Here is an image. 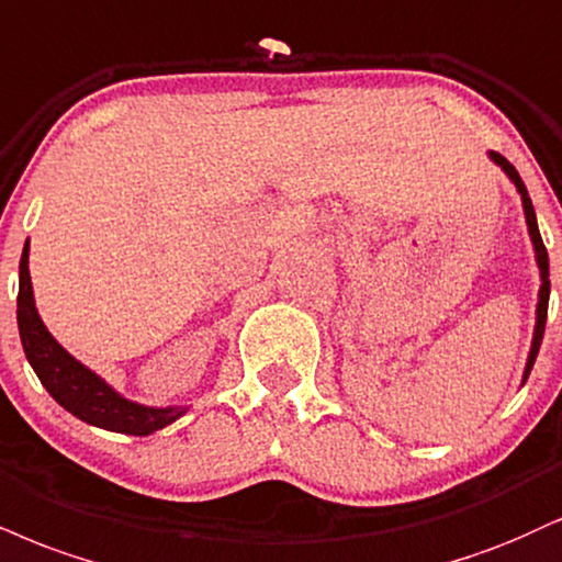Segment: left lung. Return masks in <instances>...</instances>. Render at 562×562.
I'll return each instance as SVG.
<instances>
[{
	"mask_svg": "<svg viewBox=\"0 0 562 562\" xmlns=\"http://www.w3.org/2000/svg\"><path fill=\"white\" fill-rule=\"evenodd\" d=\"M490 159L495 161V165L508 175L513 186H516V191L520 195V204H524V216H526V227H529V238H531V246H533V259H537V267H539V280H542V285H539V301H537V322H533V337H531V350H529V358H526V369H524V382L529 380L531 374V367L533 361H537V353H539V346H542V337H544V324H547V303H550V259H547V248L542 243V235H539V225H537V214H533V204L529 199V191H526L524 180H520V175L516 172V167L510 165L508 159L503 157V154L497 151H490ZM520 382V384H524Z\"/></svg>",
	"mask_w": 562,
	"mask_h": 562,
	"instance_id": "left-lung-1",
	"label": "left lung"
}]
</instances>
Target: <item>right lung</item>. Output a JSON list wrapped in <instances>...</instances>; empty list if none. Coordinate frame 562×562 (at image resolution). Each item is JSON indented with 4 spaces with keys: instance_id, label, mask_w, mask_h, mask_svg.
<instances>
[{
    "instance_id": "obj_1",
    "label": "right lung",
    "mask_w": 562,
    "mask_h": 562,
    "mask_svg": "<svg viewBox=\"0 0 562 562\" xmlns=\"http://www.w3.org/2000/svg\"><path fill=\"white\" fill-rule=\"evenodd\" d=\"M29 251L31 243L25 240L23 256H20V288H18V329L20 340L29 363L42 380L46 392L70 411L80 422L91 427L120 431V435L146 437L154 431L170 427L182 414H188V405H157L135 403L131 397L120 395L110 382L101 380L97 371H91L86 363H80L76 356L54 340V335L46 329L33 299L31 272H29Z\"/></svg>"
}]
</instances>
